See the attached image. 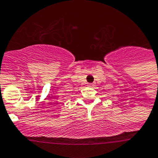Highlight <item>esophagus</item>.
<instances>
[{"label":"esophagus","instance_id":"obj_1","mask_svg":"<svg viewBox=\"0 0 158 158\" xmlns=\"http://www.w3.org/2000/svg\"><path fill=\"white\" fill-rule=\"evenodd\" d=\"M88 86L94 87V83H92V84H88Z\"/></svg>","mask_w":158,"mask_h":158}]
</instances>
